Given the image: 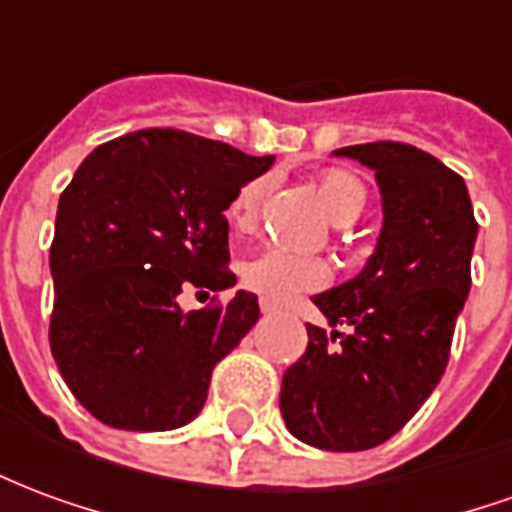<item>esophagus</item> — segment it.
<instances>
[{"instance_id": "34e87169", "label": "esophagus", "mask_w": 512, "mask_h": 512, "mask_svg": "<svg viewBox=\"0 0 512 512\" xmlns=\"http://www.w3.org/2000/svg\"><path fill=\"white\" fill-rule=\"evenodd\" d=\"M260 312H263V315H271V312H277V304H271V301H260Z\"/></svg>"}]
</instances>
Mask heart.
Returning a JSON list of instances; mask_svg holds the SVG:
<instances>
[{
  "label": "heart",
  "mask_w": 512,
  "mask_h": 512,
  "mask_svg": "<svg viewBox=\"0 0 512 512\" xmlns=\"http://www.w3.org/2000/svg\"><path fill=\"white\" fill-rule=\"evenodd\" d=\"M268 186H271L268 178H255L235 191V197L227 205V222L233 230L246 233L255 227L257 211H260V202L266 197ZM318 197H321L326 216L334 224L345 227V224L356 222L362 216L367 191L362 180L351 172L329 169L318 178ZM326 279H329V268L323 260L285 252V249H266L260 255L249 257L241 266V282L271 304H288L299 293L323 288Z\"/></svg>",
  "instance_id": "1"
}]
</instances>
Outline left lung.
<instances>
[{"mask_svg": "<svg viewBox=\"0 0 512 512\" xmlns=\"http://www.w3.org/2000/svg\"><path fill=\"white\" fill-rule=\"evenodd\" d=\"M376 172L381 233L365 268L312 296L329 332L285 370L288 430L318 450L359 452L392 439L444 376L472 285V200L458 172L403 142L334 150Z\"/></svg>", "mask_w": 512, "mask_h": 512, "instance_id": "8db88e82", "label": "left lung"}]
</instances>
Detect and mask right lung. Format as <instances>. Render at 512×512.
<instances>
[{
  "mask_svg": "<svg viewBox=\"0 0 512 512\" xmlns=\"http://www.w3.org/2000/svg\"><path fill=\"white\" fill-rule=\"evenodd\" d=\"M274 156L145 128L95 147L62 191L51 244V354L95 419L172 430L197 417L216 362L260 318L257 296L183 312V288H233L224 219Z\"/></svg>",
  "mask_w": 512,
  "mask_h": 512,
  "instance_id": "1",
  "label": "right lung"
}]
</instances>
